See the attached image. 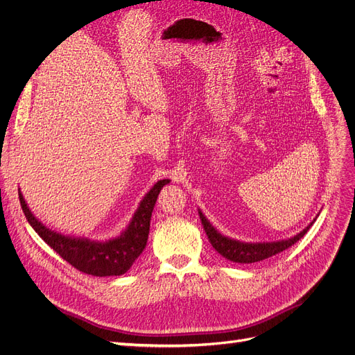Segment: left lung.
I'll return each instance as SVG.
<instances>
[{
    "instance_id": "left-lung-1",
    "label": "left lung",
    "mask_w": 355,
    "mask_h": 355,
    "mask_svg": "<svg viewBox=\"0 0 355 355\" xmlns=\"http://www.w3.org/2000/svg\"><path fill=\"white\" fill-rule=\"evenodd\" d=\"M199 216H200L202 225L205 228L207 239L214 245L215 250L220 256H224L225 259L235 261V263H254V261L265 260L268 257L278 254V253L286 250L288 247L295 244L301 237H304V234L313 225V222H310V225H307L303 231H300L297 235H294V237L286 239V240L272 241V243H245V241L234 240V239L225 237V235H222L211 224V222L207 220V218L202 214L200 209H199Z\"/></svg>"
}]
</instances>
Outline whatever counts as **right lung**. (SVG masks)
Here are the masks:
<instances>
[{"instance_id": "obj_1", "label": "right lung", "mask_w": 355, "mask_h": 355, "mask_svg": "<svg viewBox=\"0 0 355 355\" xmlns=\"http://www.w3.org/2000/svg\"><path fill=\"white\" fill-rule=\"evenodd\" d=\"M171 180H159L144 194L128 227L115 239L95 241L74 235H62L45 227L29 209L19 189V199L26 219L52 250H55L71 266L94 277H120L141 254L148 243L150 218L157 196Z\"/></svg>"}]
</instances>
